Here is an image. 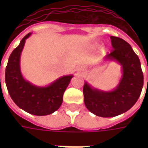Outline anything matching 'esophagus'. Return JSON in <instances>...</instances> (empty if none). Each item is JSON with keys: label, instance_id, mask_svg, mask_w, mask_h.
<instances>
[{"label": "esophagus", "instance_id": "1", "mask_svg": "<svg viewBox=\"0 0 148 148\" xmlns=\"http://www.w3.org/2000/svg\"><path fill=\"white\" fill-rule=\"evenodd\" d=\"M79 71H84V67H82V66H81L80 68H79V70H78Z\"/></svg>", "mask_w": 148, "mask_h": 148}]
</instances>
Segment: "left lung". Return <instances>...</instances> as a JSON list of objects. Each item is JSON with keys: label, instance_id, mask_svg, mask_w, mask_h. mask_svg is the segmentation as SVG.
Here are the masks:
<instances>
[{"label": "left lung", "instance_id": "left-lung-1", "mask_svg": "<svg viewBox=\"0 0 148 148\" xmlns=\"http://www.w3.org/2000/svg\"><path fill=\"white\" fill-rule=\"evenodd\" d=\"M112 51L104 61L116 62L121 66V77L113 90L94 88L87 82L83 86L84 102L90 112L101 117H113L132 107L140 97L143 74L139 57L129 43L119 37L110 36Z\"/></svg>", "mask_w": 148, "mask_h": 148}]
</instances>
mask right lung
I'll list each match as a JSON object with an SVG mask.
<instances>
[{"instance_id": "obj_1", "label": "right lung", "mask_w": 148, "mask_h": 148, "mask_svg": "<svg viewBox=\"0 0 148 148\" xmlns=\"http://www.w3.org/2000/svg\"><path fill=\"white\" fill-rule=\"evenodd\" d=\"M32 36L28 33L12 51L5 70V83L15 104L28 113L46 116L58 110L62 103L65 90L73 74L58 77L46 86H39L27 81L21 69V56L25 41Z\"/></svg>"}]
</instances>
